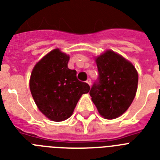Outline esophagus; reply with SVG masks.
<instances>
[{"label":"esophagus","instance_id":"1","mask_svg":"<svg viewBox=\"0 0 160 160\" xmlns=\"http://www.w3.org/2000/svg\"><path fill=\"white\" fill-rule=\"evenodd\" d=\"M86 83L90 86V84H91V80H90V79H88V80H86Z\"/></svg>","mask_w":160,"mask_h":160}]
</instances>
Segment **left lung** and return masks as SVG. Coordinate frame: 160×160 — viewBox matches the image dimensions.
<instances>
[{
    "mask_svg": "<svg viewBox=\"0 0 160 160\" xmlns=\"http://www.w3.org/2000/svg\"><path fill=\"white\" fill-rule=\"evenodd\" d=\"M98 71V83L93 85L89 94L105 119L122 116L136 97L138 72L132 62L112 50H106L94 58Z\"/></svg>",
    "mask_w": 160,
    "mask_h": 160,
    "instance_id": "1",
    "label": "left lung"
}]
</instances>
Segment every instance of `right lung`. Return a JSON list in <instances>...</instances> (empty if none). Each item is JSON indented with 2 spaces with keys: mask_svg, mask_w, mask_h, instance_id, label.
<instances>
[{
  "mask_svg": "<svg viewBox=\"0 0 160 160\" xmlns=\"http://www.w3.org/2000/svg\"><path fill=\"white\" fill-rule=\"evenodd\" d=\"M70 56L55 48L36 63L31 72L29 89L38 108L53 122L73 114L78 101L89 93V84L79 81L76 71L68 68Z\"/></svg>",
  "mask_w": 160,
  "mask_h": 160,
  "instance_id": "1",
  "label": "right lung"
}]
</instances>
